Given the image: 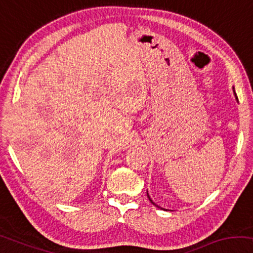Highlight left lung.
I'll use <instances>...</instances> for the list:
<instances>
[{
	"label": "left lung",
	"mask_w": 253,
	"mask_h": 253,
	"mask_svg": "<svg viewBox=\"0 0 253 253\" xmlns=\"http://www.w3.org/2000/svg\"><path fill=\"white\" fill-rule=\"evenodd\" d=\"M233 90H234V95H235V98H236V101L238 102V98H237V96H236V92H235V88L233 87ZM147 195H148V198H149V201H150L151 203H152V204H154L155 206H157V208H161V206H158L157 204H155V203H154V201H152V199L150 198V196H149V194L147 193ZM165 211H167V210H165Z\"/></svg>",
	"instance_id": "obj_1"
}]
</instances>
